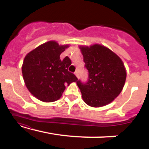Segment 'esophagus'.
<instances>
[{"instance_id":"34e87169","label":"esophagus","mask_w":149,"mask_h":149,"mask_svg":"<svg viewBox=\"0 0 149 149\" xmlns=\"http://www.w3.org/2000/svg\"><path fill=\"white\" fill-rule=\"evenodd\" d=\"M74 74H75V75H76V77H77V78H78V75H79V72H78V70H76V71H75Z\"/></svg>"}]
</instances>
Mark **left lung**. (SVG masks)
I'll return each instance as SVG.
<instances>
[{
	"instance_id": "1",
	"label": "left lung",
	"mask_w": 149,
	"mask_h": 149,
	"mask_svg": "<svg viewBox=\"0 0 149 149\" xmlns=\"http://www.w3.org/2000/svg\"><path fill=\"white\" fill-rule=\"evenodd\" d=\"M85 67L88 71L86 83L77 80L82 97L88 105L100 107L119 95L126 80V71L117 54L102 45L80 46Z\"/></svg>"
}]
</instances>
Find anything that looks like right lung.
<instances>
[{
	"instance_id": "add662e5",
	"label": "right lung",
	"mask_w": 149,
	"mask_h": 149,
	"mask_svg": "<svg viewBox=\"0 0 149 149\" xmlns=\"http://www.w3.org/2000/svg\"><path fill=\"white\" fill-rule=\"evenodd\" d=\"M68 47L51 40L31 51L24 59L22 71L25 85L39 100L55 102L62 95L65 85L78 80L68 71L71 64L69 57L60 59V54Z\"/></svg>"
}]
</instances>
